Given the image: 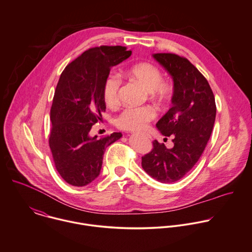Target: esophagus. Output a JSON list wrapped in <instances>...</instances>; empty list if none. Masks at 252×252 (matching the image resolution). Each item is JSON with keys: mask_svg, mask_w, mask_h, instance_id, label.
<instances>
[{"mask_svg": "<svg viewBox=\"0 0 252 252\" xmlns=\"http://www.w3.org/2000/svg\"><path fill=\"white\" fill-rule=\"evenodd\" d=\"M132 134H134V133H132Z\"/></svg>", "mask_w": 252, "mask_h": 252, "instance_id": "34e87169", "label": "esophagus"}]
</instances>
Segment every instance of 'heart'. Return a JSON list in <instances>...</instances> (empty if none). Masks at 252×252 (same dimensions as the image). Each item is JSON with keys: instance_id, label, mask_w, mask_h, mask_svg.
I'll list each match as a JSON object with an SVG mask.
<instances>
[{"instance_id": "obj_1", "label": "heart", "mask_w": 252, "mask_h": 252, "mask_svg": "<svg viewBox=\"0 0 252 252\" xmlns=\"http://www.w3.org/2000/svg\"><path fill=\"white\" fill-rule=\"evenodd\" d=\"M134 82L143 86L150 93V96L159 103H163L171 95L172 89L162 82V73L158 67L149 63H140L132 65L126 72ZM121 81L115 74H108L102 85V98L107 106H114L118 102ZM156 117L153 107H128L116 118V125L123 130H143Z\"/></svg>"}]
</instances>
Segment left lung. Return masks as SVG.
<instances>
[{
	"label": "left lung",
	"mask_w": 252,
	"mask_h": 252,
	"mask_svg": "<svg viewBox=\"0 0 252 252\" xmlns=\"http://www.w3.org/2000/svg\"><path fill=\"white\" fill-rule=\"evenodd\" d=\"M153 58L173 80L172 107L158 121L157 128L173 137L174 147L154 142L151 153L142 158V166L161 183L182 179L201 157L210 139L216 104L204 76L187 59L175 54H154Z\"/></svg>",
	"instance_id": "1"
}]
</instances>
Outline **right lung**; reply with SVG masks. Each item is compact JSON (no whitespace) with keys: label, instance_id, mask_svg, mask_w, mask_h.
<instances>
[{"label":"right lung","instance_id":"add662e5","mask_svg":"<svg viewBox=\"0 0 252 252\" xmlns=\"http://www.w3.org/2000/svg\"><path fill=\"white\" fill-rule=\"evenodd\" d=\"M132 51L121 46L89 49L63 71L51 108L50 148L63 179L75 187L92 183L100 173L105 149L121 133L91 136L105 111L102 85L110 68L127 60Z\"/></svg>","mask_w":252,"mask_h":252}]
</instances>
